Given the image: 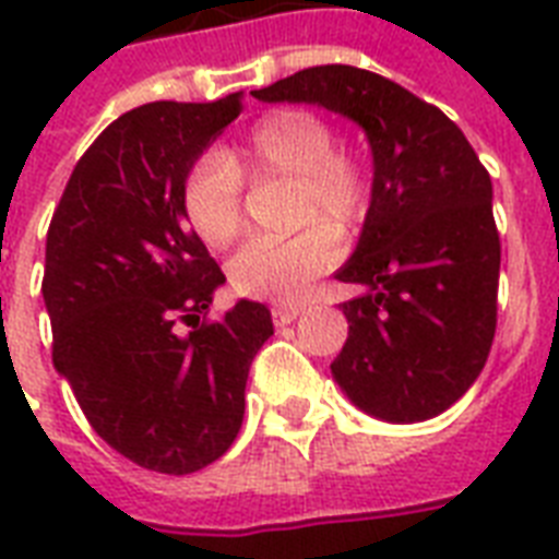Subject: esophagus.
Returning <instances> with one entry per match:
<instances>
[{"mask_svg":"<svg viewBox=\"0 0 559 559\" xmlns=\"http://www.w3.org/2000/svg\"><path fill=\"white\" fill-rule=\"evenodd\" d=\"M301 313H305V305H275L272 307V322L289 324V322H296Z\"/></svg>","mask_w":559,"mask_h":559,"instance_id":"1","label":"esophagus"}]
</instances>
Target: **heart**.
<instances>
[{
	"mask_svg": "<svg viewBox=\"0 0 559 559\" xmlns=\"http://www.w3.org/2000/svg\"><path fill=\"white\" fill-rule=\"evenodd\" d=\"M243 177L293 179V226H307L281 240H252L228 263L240 296L289 301L336 261L328 230L350 240L371 209V174L354 147L336 142L322 112L281 107L252 124L237 147L205 153L182 177V214L202 243L223 249L243 228Z\"/></svg>",
	"mask_w": 559,
	"mask_h": 559,
	"instance_id": "heart-1",
	"label": "heart"
}]
</instances>
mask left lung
I'll use <instances>...</instances> for the list:
<instances>
[{
  "label": "left lung",
  "instance_id": "obj_1",
  "mask_svg": "<svg viewBox=\"0 0 559 559\" xmlns=\"http://www.w3.org/2000/svg\"><path fill=\"white\" fill-rule=\"evenodd\" d=\"M354 118L373 153L371 209L336 278L348 340L333 377L391 424L441 415L476 382L499 310L502 243L493 186L459 124L400 83L357 66H313L252 92Z\"/></svg>",
  "mask_w": 559,
  "mask_h": 559
}]
</instances>
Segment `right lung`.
Listing matches in <instances>:
<instances>
[{
  "label": "right lung",
  "mask_w": 559,
  "mask_h": 559,
  "mask_svg": "<svg viewBox=\"0 0 559 559\" xmlns=\"http://www.w3.org/2000/svg\"><path fill=\"white\" fill-rule=\"evenodd\" d=\"M240 112L235 92L116 118L74 165L46 235L55 368L112 450L168 476L209 467L235 443L249 368L272 336L258 301L209 319L226 275L179 200L191 162Z\"/></svg>",
  "instance_id": "add662e5"
}]
</instances>
